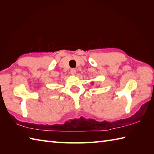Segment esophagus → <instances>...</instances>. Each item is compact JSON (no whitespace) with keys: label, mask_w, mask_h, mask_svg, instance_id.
I'll list each match as a JSON object with an SVG mask.
<instances>
[{"label":"esophagus","mask_w":154,"mask_h":154,"mask_svg":"<svg viewBox=\"0 0 154 154\" xmlns=\"http://www.w3.org/2000/svg\"><path fill=\"white\" fill-rule=\"evenodd\" d=\"M70 73L71 75H75L76 74V69H71Z\"/></svg>","instance_id":"34e87169"}]
</instances>
